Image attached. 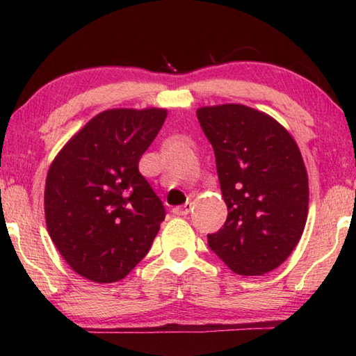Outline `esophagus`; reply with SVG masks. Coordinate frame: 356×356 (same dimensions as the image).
Returning a JSON list of instances; mask_svg holds the SVG:
<instances>
[{
  "mask_svg": "<svg viewBox=\"0 0 356 356\" xmlns=\"http://www.w3.org/2000/svg\"><path fill=\"white\" fill-rule=\"evenodd\" d=\"M190 210H191V202H185L184 206L174 207L172 209V213L174 215H179V216H185V215H188Z\"/></svg>",
  "mask_w": 356,
  "mask_h": 356,
  "instance_id": "obj_1",
  "label": "esophagus"
}]
</instances>
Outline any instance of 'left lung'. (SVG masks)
<instances>
[{
  "label": "left lung",
  "mask_w": 356,
  "mask_h": 356,
  "mask_svg": "<svg viewBox=\"0 0 356 356\" xmlns=\"http://www.w3.org/2000/svg\"><path fill=\"white\" fill-rule=\"evenodd\" d=\"M196 116L227 206L209 248L237 275L272 272L291 256L308 218V174L297 143L272 116L245 105L202 106Z\"/></svg>",
  "instance_id": "8db88e82"
}]
</instances>
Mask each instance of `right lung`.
Listing matches in <instances>:
<instances>
[{"label":"right lung","instance_id":"1","mask_svg":"<svg viewBox=\"0 0 356 356\" xmlns=\"http://www.w3.org/2000/svg\"><path fill=\"white\" fill-rule=\"evenodd\" d=\"M161 108H116L92 118L47 174L48 234L83 278L116 282L147 254L165 207L138 170L166 119Z\"/></svg>","mask_w":356,"mask_h":356}]
</instances>
